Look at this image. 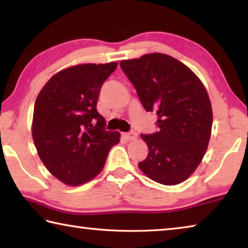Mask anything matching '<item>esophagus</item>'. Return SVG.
<instances>
[{"instance_id": "obj_1", "label": "esophagus", "mask_w": 248, "mask_h": 248, "mask_svg": "<svg viewBox=\"0 0 248 248\" xmlns=\"http://www.w3.org/2000/svg\"><path fill=\"white\" fill-rule=\"evenodd\" d=\"M124 137L125 138V140L133 141L138 138V133L136 131H130V132H127V133H124Z\"/></svg>"}]
</instances>
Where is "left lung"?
Here are the masks:
<instances>
[{
  "instance_id": "left-lung-1",
  "label": "left lung",
  "mask_w": 248,
  "mask_h": 248,
  "mask_svg": "<svg viewBox=\"0 0 248 248\" xmlns=\"http://www.w3.org/2000/svg\"><path fill=\"white\" fill-rule=\"evenodd\" d=\"M120 66L145 110L157 115L158 131L141 134L149 153L139 169L162 185L183 183L202 161L211 137L207 90L187 65L169 54H144L123 60Z\"/></svg>"
}]
</instances>
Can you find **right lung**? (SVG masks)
<instances>
[{"label":"right lung","instance_id":"add662e5","mask_svg":"<svg viewBox=\"0 0 248 248\" xmlns=\"http://www.w3.org/2000/svg\"><path fill=\"white\" fill-rule=\"evenodd\" d=\"M118 63H85L53 75L33 107L31 134L39 157L54 177L78 186L96 177L118 131H107L96 109L103 83Z\"/></svg>","mask_w":248,"mask_h":248}]
</instances>
